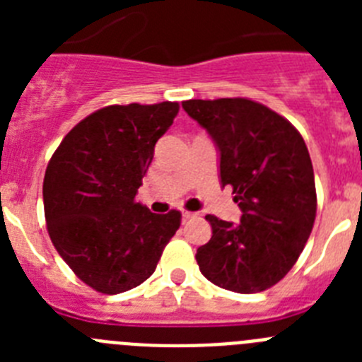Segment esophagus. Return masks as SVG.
I'll return each mask as SVG.
<instances>
[{
  "label": "esophagus",
  "instance_id": "34e87169",
  "mask_svg": "<svg viewBox=\"0 0 362 362\" xmlns=\"http://www.w3.org/2000/svg\"><path fill=\"white\" fill-rule=\"evenodd\" d=\"M181 214H183V219L185 221H188V219H192V217H196L197 214L196 212H190V210H181Z\"/></svg>",
  "mask_w": 362,
  "mask_h": 362
}]
</instances>
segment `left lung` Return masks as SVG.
Listing matches in <instances>:
<instances>
[{"label":"left lung","instance_id":"obj_1","mask_svg":"<svg viewBox=\"0 0 362 362\" xmlns=\"http://www.w3.org/2000/svg\"><path fill=\"white\" fill-rule=\"evenodd\" d=\"M183 108L219 148L221 185L232 187L241 223L206 216L212 238L197 248L210 283L257 293L279 283L308 241L317 212L315 179L299 130L248 98L188 99Z\"/></svg>","mask_w":362,"mask_h":362}]
</instances>
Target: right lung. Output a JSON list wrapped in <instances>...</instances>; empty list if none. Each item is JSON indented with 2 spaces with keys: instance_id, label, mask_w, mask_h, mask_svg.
<instances>
[{
  "instance_id": "obj_1",
  "label": "right lung",
  "mask_w": 362,
  "mask_h": 362,
  "mask_svg": "<svg viewBox=\"0 0 362 362\" xmlns=\"http://www.w3.org/2000/svg\"><path fill=\"white\" fill-rule=\"evenodd\" d=\"M179 103L110 105L79 121L43 179L47 230L70 270L95 292L136 288L158 267L181 212L153 214L137 188Z\"/></svg>"
}]
</instances>
